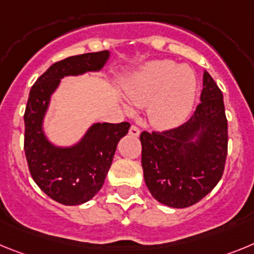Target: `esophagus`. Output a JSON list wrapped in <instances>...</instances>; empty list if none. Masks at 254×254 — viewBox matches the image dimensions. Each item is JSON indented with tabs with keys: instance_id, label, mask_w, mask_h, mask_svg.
<instances>
[{
	"instance_id": "1",
	"label": "esophagus",
	"mask_w": 254,
	"mask_h": 254,
	"mask_svg": "<svg viewBox=\"0 0 254 254\" xmlns=\"http://www.w3.org/2000/svg\"><path fill=\"white\" fill-rule=\"evenodd\" d=\"M129 134H130V135H131V136H139V134H140V130L138 129V127H134V125H133V127H130V130H129Z\"/></svg>"
}]
</instances>
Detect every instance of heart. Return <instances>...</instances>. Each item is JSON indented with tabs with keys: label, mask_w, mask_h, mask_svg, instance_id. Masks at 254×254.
<instances>
[{
	"label": "heart",
	"mask_w": 254,
	"mask_h": 254,
	"mask_svg": "<svg viewBox=\"0 0 254 254\" xmlns=\"http://www.w3.org/2000/svg\"><path fill=\"white\" fill-rule=\"evenodd\" d=\"M129 103L147 110L148 120L162 130L179 127L193 110L198 90L197 75L188 65L169 59L143 64L124 83ZM127 114L131 110L124 106Z\"/></svg>",
	"instance_id": "b5f03b06"
}]
</instances>
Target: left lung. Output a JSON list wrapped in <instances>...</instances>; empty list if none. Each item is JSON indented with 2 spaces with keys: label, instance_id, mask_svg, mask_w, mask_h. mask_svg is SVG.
<instances>
[{
  "label": "left lung",
  "instance_id": "left-lung-1",
  "mask_svg": "<svg viewBox=\"0 0 254 254\" xmlns=\"http://www.w3.org/2000/svg\"><path fill=\"white\" fill-rule=\"evenodd\" d=\"M142 167L148 190L160 203L185 208L216 187L228 153V121L222 93L204 70L197 110L182 127L140 134Z\"/></svg>",
  "mask_w": 254,
  "mask_h": 254
}]
</instances>
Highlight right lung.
<instances>
[{"label": "right lung", "instance_id": "obj_1", "mask_svg": "<svg viewBox=\"0 0 254 254\" xmlns=\"http://www.w3.org/2000/svg\"><path fill=\"white\" fill-rule=\"evenodd\" d=\"M110 56V51H101L67 57L51 65L30 89L24 115L28 166L35 184L65 206L85 203L100 191L119 140L127 135L130 124L93 123L79 140L59 145L46 134V116L61 79L101 71Z\"/></svg>", "mask_w": 254, "mask_h": 254}]
</instances>
